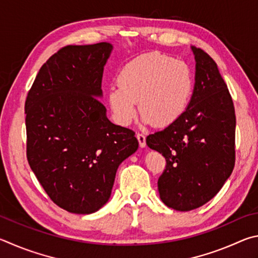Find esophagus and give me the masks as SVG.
Here are the masks:
<instances>
[{"instance_id":"34e87169","label":"esophagus","mask_w":258,"mask_h":258,"mask_svg":"<svg viewBox=\"0 0 258 258\" xmlns=\"http://www.w3.org/2000/svg\"><path fill=\"white\" fill-rule=\"evenodd\" d=\"M136 137H137L138 142H139V146H141L142 148H145L146 147V137H145V135L137 134Z\"/></svg>"}]
</instances>
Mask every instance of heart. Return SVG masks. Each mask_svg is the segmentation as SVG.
<instances>
[{"instance_id":"b5f03b06","label":"heart","mask_w":258,"mask_h":258,"mask_svg":"<svg viewBox=\"0 0 258 258\" xmlns=\"http://www.w3.org/2000/svg\"><path fill=\"white\" fill-rule=\"evenodd\" d=\"M116 80L117 87L108 89L107 103L121 125H128L136 116V102L145 124L172 125L186 112L195 88L192 70L186 62L156 52L126 63Z\"/></svg>"}]
</instances>
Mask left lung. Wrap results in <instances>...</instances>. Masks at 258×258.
I'll return each instance as SVG.
<instances>
[{
    "label": "left lung",
    "instance_id": "left-lung-1",
    "mask_svg": "<svg viewBox=\"0 0 258 258\" xmlns=\"http://www.w3.org/2000/svg\"><path fill=\"white\" fill-rule=\"evenodd\" d=\"M195 56V88L186 112L146 144L165 157L157 187L164 204L188 212L210 202L232 173L236 114L218 66L203 49Z\"/></svg>",
    "mask_w": 258,
    "mask_h": 258
}]
</instances>
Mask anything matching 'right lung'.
<instances>
[{
    "label": "right lung",
    "mask_w": 258,
    "mask_h": 258,
    "mask_svg": "<svg viewBox=\"0 0 258 258\" xmlns=\"http://www.w3.org/2000/svg\"><path fill=\"white\" fill-rule=\"evenodd\" d=\"M113 45H70L40 68L26 99L27 159L61 209L92 214L110 200L119 165L138 150L107 119L102 78Z\"/></svg>",
    "instance_id": "add662e5"
}]
</instances>
